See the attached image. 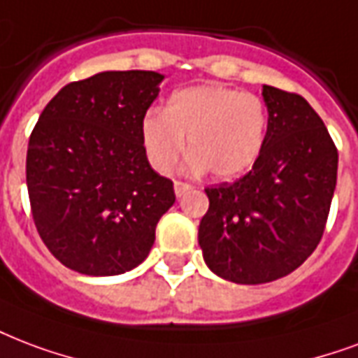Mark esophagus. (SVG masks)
Here are the masks:
<instances>
[{
  "label": "esophagus",
  "instance_id": "34e87169",
  "mask_svg": "<svg viewBox=\"0 0 358 358\" xmlns=\"http://www.w3.org/2000/svg\"><path fill=\"white\" fill-rule=\"evenodd\" d=\"M191 185L185 184V182H174V193H176V197H182L185 191H189Z\"/></svg>",
  "mask_w": 358,
  "mask_h": 358
}]
</instances>
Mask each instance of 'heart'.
Here are the masks:
<instances>
[{"instance_id": "heart-1", "label": "heart", "mask_w": 358, "mask_h": 358, "mask_svg": "<svg viewBox=\"0 0 358 358\" xmlns=\"http://www.w3.org/2000/svg\"><path fill=\"white\" fill-rule=\"evenodd\" d=\"M268 113L255 94L217 84L174 92L163 113H148L141 135L155 171L169 173L187 146L191 173L229 180L253 167L266 141Z\"/></svg>"}]
</instances>
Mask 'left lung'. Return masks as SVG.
I'll list each match as a JSON object with an SVG mask.
<instances>
[{
  "label": "left lung",
  "instance_id": "1",
  "mask_svg": "<svg viewBox=\"0 0 358 358\" xmlns=\"http://www.w3.org/2000/svg\"><path fill=\"white\" fill-rule=\"evenodd\" d=\"M266 141L250 173L208 187L199 225L204 263L240 285L268 283L304 263L323 236L336 189L338 150L296 94L263 86Z\"/></svg>",
  "mask_w": 358,
  "mask_h": 358
}]
</instances>
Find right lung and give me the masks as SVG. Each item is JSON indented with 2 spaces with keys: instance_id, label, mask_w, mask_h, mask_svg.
<instances>
[{
  "instance_id": "add662e5",
  "label": "right lung",
  "mask_w": 358,
  "mask_h": 358,
  "mask_svg": "<svg viewBox=\"0 0 358 358\" xmlns=\"http://www.w3.org/2000/svg\"><path fill=\"white\" fill-rule=\"evenodd\" d=\"M163 78L103 71L64 86L41 113L27 144V193L41 238L67 268L118 276L148 257L176 199L141 135Z\"/></svg>"
}]
</instances>
